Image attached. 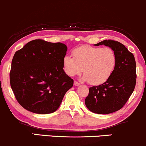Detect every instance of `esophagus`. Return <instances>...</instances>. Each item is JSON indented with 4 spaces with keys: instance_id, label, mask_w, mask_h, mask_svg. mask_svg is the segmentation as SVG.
Listing matches in <instances>:
<instances>
[{
    "instance_id": "esophagus-1",
    "label": "esophagus",
    "mask_w": 146,
    "mask_h": 146,
    "mask_svg": "<svg viewBox=\"0 0 146 146\" xmlns=\"http://www.w3.org/2000/svg\"><path fill=\"white\" fill-rule=\"evenodd\" d=\"M74 85L75 86H78V85H80V83L77 81H74Z\"/></svg>"
}]
</instances>
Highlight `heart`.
Returning <instances> with one entry per match:
<instances>
[{"instance_id":"b5f03b06","label":"heart","mask_w":146,"mask_h":146,"mask_svg":"<svg viewBox=\"0 0 146 146\" xmlns=\"http://www.w3.org/2000/svg\"><path fill=\"white\" fill-rule=\"evenodd\" d=\"M72 56L63 57L65 72L74 76L83 71V79L94 85H101L109 80L117 63L115 53L109 48L85 45L73 50Z\"/></svg>"}]
</instances>
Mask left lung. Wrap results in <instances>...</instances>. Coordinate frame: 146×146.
Returning <instances> with one entry per match:
<instances>
[{
  "mask_svg": "<svg viewBox=\"0 0 146 146\" xmlns=\"http://www.w3.org/2000/svg\"><path fill=\"white\" fill-rule=\"evenodd\" d=\"M111 48L117 63L109 80L90 88L85 103L87 109L98 114H109L121 109L133 94L136 85V62L133 54L117 41L106 39L96 44Z\"/></svg>",
  "mask_w": 146,
  "mask_h": 146,
  "instance_id": "1",
  "label": "left lung"
}]
</instances>
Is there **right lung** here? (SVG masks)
Returning <instances> with one entry per match:
<instances>
[{
  "label": "right lung",
  "mask_w": 146,
  "mask_h": 146,
  "mask_svg": "<svg viewBox=\"0 0 146 146\" xmlns=\"http://www.w3.org/2000/svg\"><path fill=\"white\" fill-rule=\"evenodd\" d=\"M67 50L62 43L35 39L15 52L10 85L22 107L37 114L51 113L59 107L74 84L63 68Z\"/></svg>",
  "instance_id": "right-lung-1"
}]
</instances>
